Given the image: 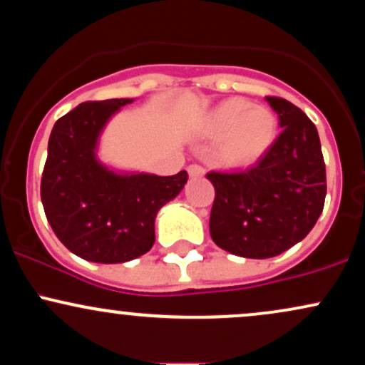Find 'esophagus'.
I'll use <instances>...</instances> for the list:
<instances>
[{
  "instance_id": "esophagus-1",
  "label": "esophagus",
  "mask_w": 365,
  "mask_h": 365,
  "mask_svg": "<svg viewBox=\"0 0 365 365\" xmlns=\"http://www.w3.org/2000/svg\"><path fill=\"white\" fill-rule=\"evenodd\" d=\"M187 171H188V175H190L192 178H199V177H202L204 173H206V170H204L200 165H190L187 168Z\"/></svg>"
}]
</instances>
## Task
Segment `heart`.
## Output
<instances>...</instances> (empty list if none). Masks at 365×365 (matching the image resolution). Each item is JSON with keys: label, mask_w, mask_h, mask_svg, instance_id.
<instances>
[{"label": "heart", "mask_w": 365, "mask_h": 365, "mask_svg": "<svg viewBox=\"0 0 365 365\" xmlns=\"http://www.w3.org/2000/svg\"><path fill=\"white\" fill-rule=\"evenodd\" d=\"M204 130L211 137H223L216 156L226 166L252 165L273 145L278 118L264 106L242 98L226 99L207 115Z\"/></svg>", "instance_id": "1"}]
</instances>
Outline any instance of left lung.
Wrapping results in <instances>:
<instances>
[{"instance_id":"left-lung-1","label":"left lung","mask_w":365,"mask_h":365,"mask_svg":"<svg viewBox=\"0 0 365 365\" xmlns=\"http://www.w3.org/2000/svg\"><path fill=\"white\" fill-rule=\"evenodd\" d=\"M282 133L250 168L206 175L215 185L209 232L230 254L267 259L307 237L326 199V166L316 125L295 104L266 98Z\"/></svg>"}]
</instances>
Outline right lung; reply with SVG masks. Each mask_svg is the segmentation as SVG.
I'll list each match as a JSON object with an SVG mask.
<instances>
[{
	"label": "right lung",
	"instance_id": "obj_1",
	"mask_svg": "<svg viewBox=\"0 0 365 365\" xmlns=\"http://www.w3.org/2000/svg\"><path fill=\"white\" fill-rule=\"evenodd\" d=\"M133 99L78 104L54 123L48 142L41 200L54 235L91 262L140 257L154 244L158 211L185 187L188 175L127 173L98 159V144L115 113Z\"/></svg>",
	"mask_w": 365,
	"mask_h": 365
}]
</instances>
